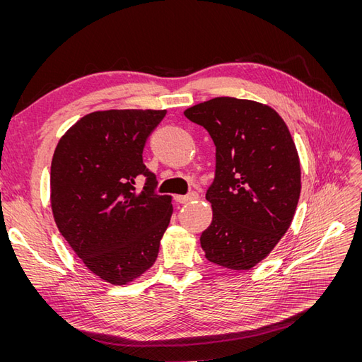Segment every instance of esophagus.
Listing matches in <instances>:
<instances>
[{"label":"esophagus","instance_id":"34e87169","mask_svg":"<svg viewBox=\"0 0 362 362\" xmlns=\"http://www.w3.org/2000/svg\"><path fill=\"white\" fill-rule=\"evenodd\" d=\"M198 198V193L196 192H190V193H187V194H177L175 196V201H177L178 204H185V202H190V201H193V199H196Z\"/></svg>","mask_w":362,"mask_h":362}]
</instances>
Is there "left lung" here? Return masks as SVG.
I'll return each mask as SVG.
<instances>
[{"instance_id":"8db88e82","label":"left lung","mask_w":362,"mask_h":362,"mask_svg":"<svg viewBox=\"0 0 362 362\" xmlns=\"http://www.w3.org/2000/svg\"><path fill=\"white\" fill-rule=\"evenodd\" d=\"M216 146L205 198L213 221L201 235L208 261L249 270L291 225L300 196V164L290 131L269 105L221 96L184 112Z\"/></svg>"}]
</instances>
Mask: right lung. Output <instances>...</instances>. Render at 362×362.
Listing matches in <instances>:
<instances>
[{
	"mask_svg": "<svg viewBox=\"0 0 362 362\" xmlns=\"http://www.w3.org/2000/svg\"><path fill=\"white\" fill-rule=\"evenodd\" d=\"M166 110L86 115L54 151L51 208L59 231L96 276L124 284L154 264L172 216L144 164L148 137ZM145 177L144 189L135 187Z\"/></svg>",
	"mask_w": 362,
	"mask_h": 362,
	"instance_id": "obj_1",
	"label": "right lung"
}]
</instances>
